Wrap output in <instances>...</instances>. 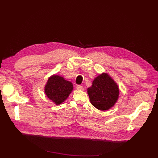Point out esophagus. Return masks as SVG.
I'll return each instance as SVG.
<instances>
[{"label": "esophagus", "mask_w": 158, "mask_h": 158, "mask_svg": "<svg viewBox=\"0 0 158 158\" xmlns=\"http://www.w3.org/2000/svg\"><path fill=\"white\" fill-rule=\"evenodd\" d=\"M76 88L78 90H83V87L81 85H77Z\"/></svg>", "instance_id": "esophagus-1"}]
</instances>
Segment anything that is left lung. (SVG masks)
Instances as JSON below:
<instances>
[{"mask_svg":"<svg viewBox=\"0 0 158 158\" xmlns=\"http://www.w3.org/2000/svg\"><path fill=\"white\" fill-rule=\"evenodd\" d=\"M91 104L100 110L111 108L119 98V89L115 81L107 73H102L94 79L88 88Z\"/></svg>","mask_w":158,"mask_h":158,"instance_id":"1","label":"left lung"}]
</instances>
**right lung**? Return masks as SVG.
Here are the masks:
<instances>
[{
	"label": "right lung",
	"instance_id": "add662e5",
	"mask_svg": "<svg viewBox=\"0 0 158 158\" xmlns=\"http://www.w3.org/2000/svg\"><path fill=\"white\" fill-rule=\"evenodd\" d=\"M73 89L71 82L62 77L52 75L49 77L45 87V92L48 98L58 105L65 101Z\"/></svg>",
	"mask_w": 158,
	"mask_h": 158
}]
</instances>
